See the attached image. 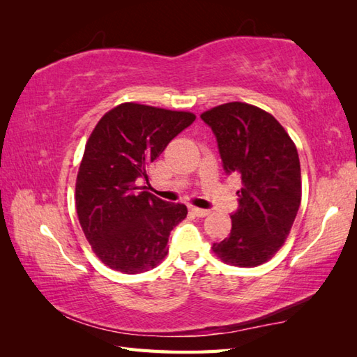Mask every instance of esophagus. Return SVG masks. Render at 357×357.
Segmentation results:
<instances>
[{
    "label": "esophagus",
    "mask_w": 357,
    "mask_h": 357,
    "mask_svg": "<svg viewBox=\"0 0 357 357\" xmlns=\"http://www.w3.org/2000/svg\"><path fill=\"white\" fill-rule=\"evenodd\" d=\"M190 210H192V213H193L195 216H198V218H204V216H208V215H210V210H206V208L190 207Z\"/></svg>",
    "instance_id": "esophagus-1"
}]
</instances>
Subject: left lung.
<instances>
[{"instance_id":"1","label":"left lung","mask_w":357,"mask_h":357,"mask_svg":"<svg viewBox=\"0 0 357 357\" xmlns=\"http://www.w3.org/2000/svg\"><path fill=\"white\" fill-rule=\"evenodd\" d=\"M227 174L242 181L229 238L213 244L227 264L256 267L284 244L301 206V164L291 138L270 113L245 102L204 112Z\"/></svg>"}]
</instances>
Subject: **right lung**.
I'll return each instance as SVG.
<instances>
[{
    "mask_svg": "<svg viewBox=\"0 0 357 357\" xmlns=\"http://www.w3.org/2000/svg\"><path fill=\"white\" fill-rule=\"evenodd\" d=\"M195 119L188 112L126 102L105 113L90 135L75 188L77 213L89 244L110 268L147 271L169 252L170 231L187 207L147 192V170Z\"/></svg>",
    "mask_w": 357,
    "mask_h": 357,
    "instance_id": "add662e5",
    "label": "right lung"
}]
</instances>
